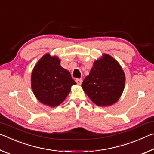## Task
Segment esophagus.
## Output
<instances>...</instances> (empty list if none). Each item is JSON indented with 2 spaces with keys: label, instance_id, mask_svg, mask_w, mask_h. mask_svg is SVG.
I'll list each match as a JSON object with an SVG mask.
<instances>
[{
  "label": "esophagus",
  "instance_id": "esophagus-1",
  "mask_svg": "<svg viewBox=\"0 0 154 154\" xmlns=\"http://www.w3.org/2000/svg\"><path fill=\"white\" fill-rule=\"evenodd\" d=\"M75 82H77V83L78 85H81L82 84V79H76V80H75Z\"/></svg>",
  "mask_w": 154,
  "mask_h": 154
}]
</instances>
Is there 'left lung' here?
<instances>
[{
    "label": "left lung",
    "instance_id": "left-lung-1",
    "mask_svg": "<svg viewBox=\"0 0 154 154\" xmlns=\"http://www.w3.org/2000/svg\"><path fill=\"white\" fill-rule=\"evenodd\" d=\"M125 82L124 72L119 62L104 54L94 62L82 87L96 105L108 106L118 102L123 93Z\"/></svg>",
    "mask_w": 154,
    "mask_h": 154
}]
</instances>
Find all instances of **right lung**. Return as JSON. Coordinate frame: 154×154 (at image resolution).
<instances>
[{
    "label": "right lung",
    "mask_w": 154,
    "mask_h": 154,
    "mask_svg": "<svg viewBox=\"0 0 154 154\" xmlns=\"http://www.w3.org/2000/svg\"><path fill=\"white\" fill-rule=\"evenodd\" d=\"M75 84L70 72L61 66L58 57L49 53L37 62L31 74V88L35 97L50 107L60 105Z\"/></svg>",
    "instance_id": "right-lung-1"
}]
</instances>
